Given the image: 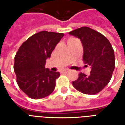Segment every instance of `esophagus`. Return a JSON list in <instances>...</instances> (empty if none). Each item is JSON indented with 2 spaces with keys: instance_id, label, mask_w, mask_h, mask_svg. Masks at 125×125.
Masks as SVG:
<instances>
[{
  "instance_id": "esophagus-1",
  "label": "esophagus",
  "mask_w": 125,
  "mask_h": 125,
  "mask_svg": "<svg viewBox=\"0 0 125 125\" xmlns=\"http://www.w3.org/2000/svg\"><path fill=\"white\" fill-rule=\"evenodd\" d=\"M68 72V70H65L62 71L63 73H66V72Z\"/></svg>"
}]
</instances>
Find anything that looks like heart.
<instances>
[{"mask_svg":"<svg viewBox=\"0 0 125 125\" xmlns=\"http://www.w3.org/2000/svg\"><path fill=\"white\" fill-rule=\"evenodd\" d=\"M71 39H70V40H71Z\"/></svg>","mask_w":125,"mask_h":125,"instance_id":"obj_1","label":"heart"}]
</instances>
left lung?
<instances>
[{
	"mask_svg": "<svg viewBox=\"0 0 125 125\" xmlns=\"http://www.w3.org/2000/svg\"><path fill=\"white\" fill-rule=\"evenodd\" d=\"M80 39L84 49L83 61L91 66L89 75L79 73L73 86L85 94L100 92L110 82L115 67V53L108 39L99 32L82 27L69 32Z\"/></svg>",
	"mask_w": 125,
	"mask_h": 125,
	"instance_id": "1",
	"label": "left lung"
}]
</instances>
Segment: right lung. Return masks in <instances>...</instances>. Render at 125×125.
<instances>
[{
  "label": "right lung",
  "mask_w": 125,
  "mask_h": 125,
  "mask_svg": "<svg viewBox=\"0 0 125 125\" xmlns=\"http://www.w3.org/2000/svg\"><path fill=\"white\" fill-rule=\"evenodd\" d=\"M63 33L40 31L23 43L15 57L14 71L20 89L29 98L40 99L54 90L58 72L45 68Z\"/></svg>",
  "instance_id": "add662e5"
}]
</instances>
